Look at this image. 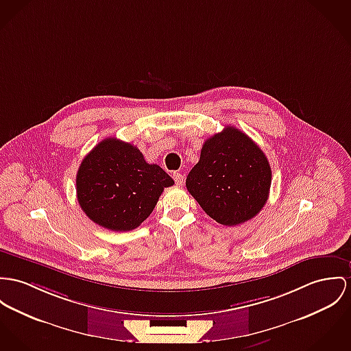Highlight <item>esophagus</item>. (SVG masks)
Masks as SVG:
<instances>
[{"label":"esophagus","mask_w":351,"mask_h":351,"mask_svg":"<svg viewBox=\"0 0 351 351\" xmlns=\"http://www.w3.org/2000/svg\"><path fill=\"white\" fill-rule=\"evenodd\" d=\"M173 180L178 186H183V182H184V175L180 173V172H173Z\"/></svg>","instance_id":"esophagus-1"}]
</instances>
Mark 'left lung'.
<instances>
[{"mask_svg": "<svg viewBox=\"0 0 351 351\" xmlns=\"http://www.w3.org/2000/svg\"><path fill=\"white\" fill-rule=\"evenodd\" d=\"M186 186L207 215L223 226H237L266 204L271 167L248 136L228 125L204 141Z\"/></svg>", "mask_w": 351, "mask_h": 351, "instance_id": "obj_1", "label": "left lung"}]
</instances>
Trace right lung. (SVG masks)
<instances>
[{"label": "right lung", "mask_w": 351, "mask_h": 351, "mask_svg": "<svg viewBox=\"0 0 351 351\" xmlns=\"http://www.w3.org/2000/svg\"><path fill=\"white\" fill-rule=\"evenodd\" d=\"M172 178L148 164L131 143L114 137L100 141L81 162L76 176L77 200L96 224L110 231H131L154 211Z\"/></svg>", "instance_id": "1"}]
</instances>
